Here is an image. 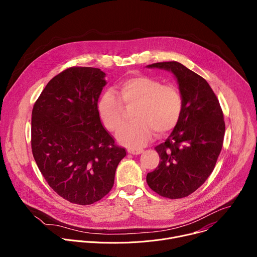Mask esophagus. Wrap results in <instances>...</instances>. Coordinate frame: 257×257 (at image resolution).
<instances>
[{"label": "esophagus", "instance_id": "34e87169", "mask_svg": "<svg viewBox=\"0 0 257 257\" xmlns=\"http://www.w3.org/2000/svg\"><path fill=\"white\" fill-rule=\"evenodd\" d=\"M128 153L131 154V155H140V154L143 153V150L142 149L141 150L140 149L139 150H129Z\"/></svg>", "mask_w": 257, "mask_h": 257}]
</instances>
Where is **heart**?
I'll return each mask as SVG.
<instances>
[{
    "label": "heart",
    "mask_w": 257,
    "mask_h": 257,
    "mask_svg": "<svg viewBox=\"0 0 257 257\" xmlns=\"http://www.w3.org/2000/svg\"><path fill=\"white\" fill-rule=\"evenodd\" d=\"M120 97L112 90L98 98L97 112L102 124L112 132L125 122V107H134V122L124 126L117 134L120 143L130 149H139L152 138L154 132L164 135L180 121L183 98L175 85H164L149 76H133L118 86Z\"/></svg>",
    "instance_id": "heart-1"
}]
</instances>
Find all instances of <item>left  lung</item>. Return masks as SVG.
<instances>
[{
    "instance_id": "8db88e82",
    "label": "left lung",
    "mask_w": 257,
    "mask_h": 257,
    "mask_svg": "<svg viewBox=\"0 0 257 257\" xmlns=\"http://www.w3.org/2000/svg\"><path fill=\"white\" fill-rule=\"evenodd\" d=\"M171 71L179 84L183 112L165 142L156 146L158 168L146 175L163 197L183 198L197 190L214 169L223 148L225 121L218 99L204 78L178 62L149 65Z\"/></svg>"
}]
</instances>
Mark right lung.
<instances>
[{"label":"right lung","mask_w":257,"mask_h":257,"mask_svg":"<svg viewBox=\"0 0 257 257\" xmlns=\"http://www.w3.org/2000/svg\"><path fill=\"white\" fill-rule=\"evenodd\" d=\"M105 74L71 67L47 84L32 108L31 150L50 187L64 199L92 204L111 191L126 156L100 122Z\"/></svg>","instance_id":"1"}]
</instances>
